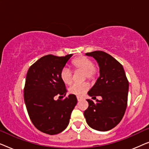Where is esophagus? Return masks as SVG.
Here are the masks:
<instances>
[{
    "label": "esophagus",
    "mask_w": 149,
    "mask_h": 149,
    "mask_svg": "<svg viewBox=\"0 0 149 149\" xmlns=\"http://www.w3.org/2000/svg\"><path fill=\"white\" fill-rule=\"evenodd\" d=\"M77 100L78 101H81V100H82V97H79V96H77Z\"/></svg>",
    "instance_id": "1"
}]
</instances>
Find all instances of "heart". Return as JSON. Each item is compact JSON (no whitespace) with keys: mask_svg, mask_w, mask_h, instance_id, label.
I'll return each mask as SVG.
<instances>
[{"mask_svg":"<svg viewBox=\"0 0 149 149\" xmlns=\"http://www.w3.org/2000/svg\"><path fill=\"white\" fill-rule=\"evenodd\" d=\"M72 65L74 70L83 71L84 79L93 80L98 73V68L93 64V60L88 57L80 56L72 61ZM60 78L66 85H70L72 82V72L68 67L65 66L60 72ZM89 89V84L86 82L75 83L69 88V92L77 95H82Z\"/></svg>","mask_w":149,"mask_h":149,"instance_id":"1","label":"heart"}]
</instances>
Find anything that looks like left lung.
Wrapping results in <instances>:
<instances>
[{"instance_id": "obj_1", "label": "left lung", "mask_w": 149, "mask_h": 149, "mask_svg": "<svg viewBox=\"0 0 149 149\" xmlns=\"http://www.w3.org/2000/svg\"><path fill=\"white\" fill-rule=\"evenodd\" d=\"M97 61L100 77L88 91L92 97L101 96L102 100H87L89 107L84 116L89 127L97 131L113 129L121 121L127 104L129 82L123 67L111 55L102 51L85 54Z\"/></svg>"}]
</instances>
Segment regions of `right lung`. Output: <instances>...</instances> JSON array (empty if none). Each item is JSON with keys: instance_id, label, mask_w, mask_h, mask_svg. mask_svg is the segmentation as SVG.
<instances>
[{"instance_id": "right-lung-1", "label": "right lung", "mask_w": 149, "mask_h": 149, "mask_svg": "<svg viewBox=\"0 0 149 149\" xmlns=\"http://www.w3.org/2000/svg\"><path fill=\"white\" fill-rule=\"evenodd\" d=\"M72 54L58 57L47 55L28 69L24 97L30 119L36 129L54 135L68 126L72 111L77 103L76 95L70 94L64 100L67 90L60 78V72Z\"/></svg>"}]
</instances>
